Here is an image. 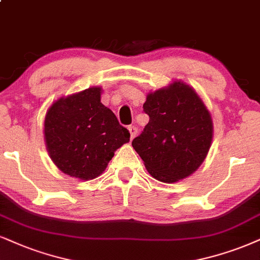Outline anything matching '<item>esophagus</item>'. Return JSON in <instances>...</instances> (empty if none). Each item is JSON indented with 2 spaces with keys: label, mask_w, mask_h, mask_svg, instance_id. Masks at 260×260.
<instances>
[{
  "label": "esophagus",
  "mask_w": 260,
  "mask_h": 260,
  "mask_svg": "<svg viewBox=\"0 0 260 260\" xmlns=\"http://www.w3.org/2000/svg\"><path fill=\"white\" fill-rule=\"evenodd\" d=\"M127 129H129V133H130V135H131V139H134V137H135L136 134H137L136 126H134V125H131V126L127 127Z\"/></svg>",
  "instance_id": "obj_1"
}]
</instances>
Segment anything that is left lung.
<instances>
[{"mask_svg": "<svg viewBox=\"0 0 260 260\" xmlns=\"http://www.w3.org/2000/svg\"><path fill=\"white\" fill-rule=\"evenodd\" d=\"M143 111L149 121L133 147L150 176L175 183L194 174L212 145L213 121L193 86L174 81L148 92Z\"/></svg>", "mask_w": 260, "mask_h": 260, "instance_id": "1", "label": "left lung"}]
</instances>
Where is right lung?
I'll use <instances>...</instances> for the list:
<instances>
[{"label": "right lung", "instance_id": "add662e5", "mask_svg": "<svg viewBox=\"0 0 260 260\" xmlns=\"http://www.w3.org/2000/svg\"><path fill=\"white\" fill-rule=\"evenodd\" d=\"M102 88L91 86L57 99L44 118V140L60 171L81 181L99 177L114 152L130 141L110 108L101 102Z\"/></svg>", "mask_w": 260, "mask_h": 260}]
</instances>
